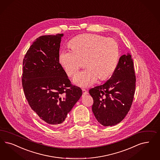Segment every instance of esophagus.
Wrapping results in <instances>:
<instances>
[{"mask_svg":"<svg viewBox=\"0 0 160 160\" xmlns=\"http://www.w3.org/2000/svg\"><path fill=\"white\" fill-rule=\"evenodd\" d=\"M82 97H84L85 95L88 94V92H87V91L85 89H84V88H83L82 89Z\"/></svg>","mask_w":160,"mask_h":160,"instance_id":"obj_1","label":"esophagus"}]
</instances>
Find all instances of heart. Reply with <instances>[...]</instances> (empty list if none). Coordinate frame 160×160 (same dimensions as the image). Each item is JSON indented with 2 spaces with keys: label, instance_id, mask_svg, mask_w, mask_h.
<instances>
[{
  "label": "heart",
  "instance_id": "heart-1",
  "mask_svg": "<svg viewBox=\"0 0 160 160\" xmlns=\"http://www.w3.org/2000/svg\"><path fill=\"white\" fill-rule=\"evenodd\" d=\"M119 57V45L115 40L87 33L74 38L70 47L61 50L59 59L69 77L77 72L82 61L86 60L87 68L75 75L73 82L80 87H88L99 77L101 79L110 77L117 67Z\"/></svg>",
  "mask_w": 160,
  "mask_h": 160
}]
</instances>
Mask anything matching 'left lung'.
I'll return each mask as SVG.
<instances>
[{"label": "left lung", "instance_id": "left-lung-1", "mask_svg": "<svg viewBox=\"0 0 160 160\" xmlns=\"http://www.w3.org/2000/svg\"><path fill=\"white\" fill-rule=\"evenodd\" d=\"M135 83L131 55H123L110 79L89 91L93 100V113L100 124L112 126L125 118L133 102Z\"/></svg>", "mask_w": 160, "mask_h": 160}]
</instances>
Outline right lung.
<instances>
[{
	"instance_id": "right-lung-1",
	"label": "right lung",
	"mask_w": 160,
	"mask_h": 160,
	"mask_svg": "<svg viewBox=\"0 0 160 160\" xmlns=\"http://www.w3.org/2000/svg\"><path fill=\"white\" fill-rule=\"evenodd\" d=\"M62 36L58 33L38 38L23 61L22 82L28 102L49 125L62 123L82 94L59 63Z\"/></svg>"
}]
</instances>
